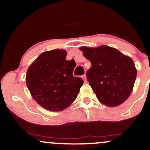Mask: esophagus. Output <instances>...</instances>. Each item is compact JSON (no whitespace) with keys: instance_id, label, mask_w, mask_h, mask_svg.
I'll return each mask as SVG.
<instances>
[{"instance_id":"esophagus-1","label":"esophagus","mask_w":150,"mask_h":150,"mask_svg":"<svg viewBox=\"0 0 150 150\" xmlns=\"http://www.w3.org/2000/svg\"><path fill=\"white\" fill-rule=\"evenodd\" d=\"M82 79H83L84 81H85V82H87V77H86V75H82Z\"/></svg>"}]
</instances>
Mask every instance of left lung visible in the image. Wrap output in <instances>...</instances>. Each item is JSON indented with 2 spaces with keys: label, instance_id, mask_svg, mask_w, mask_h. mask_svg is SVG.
<instances>
[{
  "label": "left lung",
  "instance_id": "8db88e82",
  "mask_svg": "<svg viewBox=\"0 0 150 150\" xmlns=\"http://www.w3.org/2000/svg\"><path fill=\"white\" fill-rule=\"evenodd\" d=\"M80 50L92 63L86 75L99 101L111 107L124 102L131 94L137 76L133 61L108 46H83Z\"/></svg>",
  "mask_w": 150,
  "mask_h": 150
}]
</instances>
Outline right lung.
Wrapping results in <instances>:
<instances>
[{"label": "right lung", "instance_id": "obj_1", "mask_svg": "<svg viewBox=\"0 0 150 150\" xmlns=\"http://www.w3.org/2000/svg\"><path fill=\"white\" fill-rule=\"evenodd\" d=\"M65 50L42 53L29 67L27 86L33 99L46 109L61 111L76 99L84 81L73 76L75 61H66Z\"/></svg>", "mask_w": 150, "mask_h": 150}]
</instances>
